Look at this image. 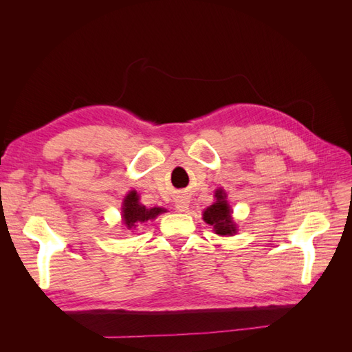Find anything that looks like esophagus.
Returning <instances> with one entry per match:
<instances>
[{
    "label": "esophagus",
    "instance_id": "1",
    "mask_svg": "<svg viewBox=\"0 0 352 352\" xmlns=\"http://www.w3.org/2000/svg\"><path fill=\"white\" fill-rule=\"evenodd\" d=\"M189 207V199L186 197H179L176 199V208L177 211H185Z\"/></svg>",
    "mask_w": 352,
    "mask_h": 352
}]
</instances>
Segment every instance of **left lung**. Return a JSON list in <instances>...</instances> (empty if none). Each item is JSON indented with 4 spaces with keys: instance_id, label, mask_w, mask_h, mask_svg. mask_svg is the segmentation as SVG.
<instances>
[{
    "instance_id": "obj_1",
    "label": "left lung",
    "mask_w": 352,
    "mask_h": 352,
    "mask_svg": "<svg viewBox=\"0 0 352 352\" xmlns=\"http://www.w3.org/2000/svg\"><path fill=\"white\" fill-rule=\"evenodd\" d=\"M217 201L214 204L210 206L202 217H204L206 223H208L210 226L214 228V232L217 235H233L236 232L235 229V223L232 220V211L228 202L225 201L226 195L221 192V190H217Z\"/></svg>"
}]
</instances>
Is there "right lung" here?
Masks as SVG:
<instances>
[{
  "label": "right lung",
  "instance_id": "right-lung-1",
  "mask_svg": "<svg viewBox=\"0 0 352 352\" xmlns=\"http://www.w3.org/2000/svg\"><path fill=\"white\" fill-rule=\"evenodd\" d=\"M162 212H164V210L160 207L146 208L142 204H140V198H138V194L135 190L127 194L123 201V221L129 230L140 226L141 223L146 220L155 219L158 214H162Z\"/></svg>",
  "mask_w": 352,
  "mask_h": 352
}]
</instances>
